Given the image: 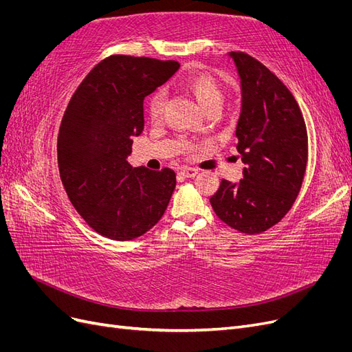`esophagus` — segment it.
Listing matches in <instances>:
<instances>
[{"instance_id": "1", "label": "esophagus", "mask_w": 352, "mask_h": 352, "mask_svg": "<svg viewBox=\"0 0 352 352\" xmlns=\"http://www.w3.org/2000/svg\"><path fill=\"white\" fill-rule=\"evenodd\" d=\"M179 175L182 176V177H195V176L198 175V170H197V168H192V167L185 166V167L180 168Z\"/></svg>"}]
</instances>
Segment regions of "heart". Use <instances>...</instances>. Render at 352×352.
Wrapping results in <instances>:
<instances>
[{
    "mask_svg": "<svg viewBox=\"0 0 352 352\" xmlns=\"http://www.w3.org/2000/svg\"><path fill=\"white\" fill-rule=\"evenodd\" d=\"M182 87L192 95L199 104V107L208 111L212 109H220L223 102V89L220 83L214 76L208 73H190L182 79ZM164 92L157 91L151 95L150 102H148V111L153 120H157L162 117L164 109Z\"/></svg>",
    "mask_w": 352,
    "mask_h": 352,
    "instance_id": "1",
    "label": "heart"
}]
</instances>
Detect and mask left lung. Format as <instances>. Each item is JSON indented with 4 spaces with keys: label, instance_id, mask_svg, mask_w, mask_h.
Returning a JSON list of instances; mask_svg holds the SVG:
<instances>
[{
    "label": "left lung",
    "instance_id": "8db88e82",
    "mask_svg": "<svg viewBox=\"0 0 352 352\" xmlns=\"http://www.w3.org/2000/svg\"><path fill=\"white\" fill-rule=\"evenodd\" d=\"M241 79L236 150L242 179H223L210 198L216 216L242 233H261L280 221L301 189L307 167V131L285 85L245 52H229Z\"/></svg>",
    "mask_w": 352,
    "mask_h": 352
}]
</instances>
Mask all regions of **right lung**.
I'll list each match as a JSON object with an SVG mask.
<instances>
[{
	"label": "right lung",
	"instance_id": "obj_1",
	"mask_svg": "<svg viewBox=\"0 0 352 352\" xmlns=\"http://www.w3.org/2000/svg\"><path fill=\"white\" fill-rule=\"evenodd\" d=\"M180 67L173 60L111 56L82 80L60 124L61 182L80 217L114 241L142 236L162 219L176 186L173 170L127 162L144 131V98Z\"/></svg>",
	"mask_w": 352,
	"mask_h": 352
}]
</instances>
